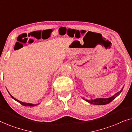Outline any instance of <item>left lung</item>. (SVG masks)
I'll use <instances>...</instances> for the list:
<instances>
[{
    "mask_svg": "<svg viewBox=\"0 0 132 132\" xmlns=\"http://www.w3.org/2000/svg\"><path fill=\"white\" fill-rule=\"evenodd\" d=\"M123 88L124 87H122V89L120 90V91L115 93L114 95H112V97H109V98H97L95 99H93H93H91V100H87V99H85V98H83V99L89 103L95 104V105H104V104L109 103L110 102H111L112 101L114 100L117 97H118V95H120V94L121 93Z\"/></svg>",
    "mask_w": 132,
    "mask_h": 132,
    "instance_id": "obj_1",
    "label": "left lung"
}]
</instances>
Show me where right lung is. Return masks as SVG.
Here are the masks:
<instances>
[{
    "label": "right lung",
    "mask_w": 132,
    "mask_h": 132,
    "mask_svg": "<svg viewBox=\"0 0 132 132\" xmlns=\"http://www.w3.org/2000/svg\"><path fill=\"white\" fill-rule=\"evenodd\" d=\"M9 93V92H8ZM9 94H10V95H11V97H12V98L14 99V100H15V101H17V102H19V103H20L21 105H23V106H29V107H34V106H37V105H38V104H40V103H37V104H33V103H25V102H21V101H20V100H17V99H16L15 98H14V97L12 96V95L11 94L9 93Z\"/></svg>",
    "instance_id": "obj_1"
}]
</instances>
